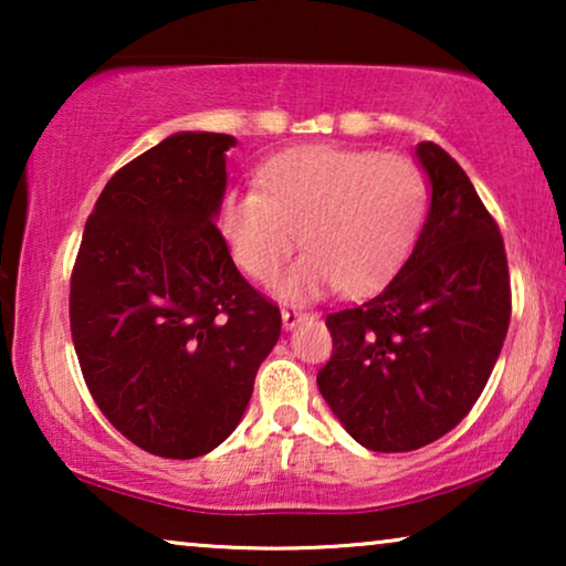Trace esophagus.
Instances as JSON below:
<instances>
[{
  "mask_svg": "<svg viewBox=\"0 0 566 566\" xmlns=\"http://www.w3.org/2000/svg\"><path fill=\"white\" fill-rule=\"evenodd\" d=\"M281 316H283V327L285 329H293V327H296V324L304 322L308 314L304 312V308H298V306H285L283 312H281Z\"/></svg>",
  "mask_w": 566,
  "mask_h": 566,
  "instance_id": "esophagus-1",
  "label": "esophagus"
}]
</instances>
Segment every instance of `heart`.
Segmentation results:
<instances>
[{
    "label": "heart",
    "instance_id": "1",
    "mask_svg": "<svg viewBox=\"0 0 566 566\" xmlns=\"http://www.w3.org/2000/svg\"><path fill=\"white\" fill-rule=\"evenodd\" d=\"M260 190H231L221 231L252 281H275L293 244L306 254L285 275V298H314L339 285L366 293L386 281L412 247L424 213V180L391 154L306 146L270 159Z\"/></svg>",
    "mask_w": 566,
    "mask_h": 566
}]
</instances>
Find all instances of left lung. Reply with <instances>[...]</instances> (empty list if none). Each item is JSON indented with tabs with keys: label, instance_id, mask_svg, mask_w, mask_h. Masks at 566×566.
<instances>
[{
	"label": "left lung",
	"instance_id": "8db88e82",
	"mask_svg": "<svg viewBox=\"0 0 566 566\" xmlns=\"http://www.w3.org/2000/svg\"><path fill=\"white\" fill-rule=\"evenodd\" d=\"M430 211L405 265L366 304L327 316L332 358L316 384L343 428L378 453L451 432L500 358L510 273L500 229L438 144H417Z\"/></svg>",
	"mask_w": 566,
	"mask_h": 566
}]
</instances>
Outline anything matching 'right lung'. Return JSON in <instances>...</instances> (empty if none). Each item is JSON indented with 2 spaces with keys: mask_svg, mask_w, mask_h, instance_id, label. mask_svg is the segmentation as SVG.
<instances>
[{
  "mask_svg": "<svg viewBox=\"0 0 566 566\" xmlns=\"http://www.w3.org/2000/svg\"><path fill=\"white\" fill-rule=\"evenodd\" d=\"M234 144L180 130L120 167L74 262L69 319L87 389L161 459H198L234 432L281 337V312L216 227Z\"/></svg>",
  "mask_w": 566,
  "mask_h": 566,
  "instance_id": "obj_1",
  "label": "right lung"
}]
</instances>
